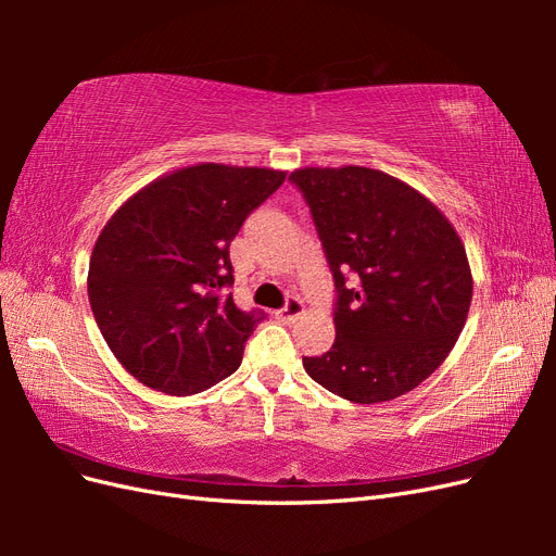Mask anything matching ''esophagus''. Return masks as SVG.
<instances>
[{
    "label": "esophagus",
    "instance_id": "obj_1",
    "mask_svg": "<svg viewBox=\"0 0 556 556\" xmlns=\"http://www.w3.org/2000/svg\"><path fill=\"white\" fill-rule=\"evenodd\" d=\"M299 315H304V301L296 296H290L288 301H285V306L276 311V317L280 319V323H292V319H296Z\"/></svg>",
    "mask_w": 556,
    "mask_h": 556
}]
</instances>
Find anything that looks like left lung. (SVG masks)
Returning a JSON list of instances; mask_svg holds the SVG:
<instances>
[{
  "label": "left lung",
  "instance_id": "8db88e82",
  "mask_svg": "<svg viewBox=\"0 0 556 556\" xmlns=\"http://www.w3.org/2000/svg\"><path fill=\"white\" fill-rule=\"evenodd\" d=\"M336 288V341L306 374L355 403L406 394L447 357L473 278L457 231L410 185L366 166L299 169Z\"/></svg>",
  "mask_w": 556,
  "mask_h": 556
}]
</instances>
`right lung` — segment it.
I'll use <instances>...</instances> for the list:
<instances>
[{"label":"right lung","instance_id":"obj_1","mask_svg":"<svg viewBox=\"0 0 556 556\" xmlns=\"http://www.w3.org/2000/svg\"><path fill=\"white\" fill-rule=\"evenodd\" d=\"M282 180L257 166L199 164L146 185L115 211L92 250L88 296L134 378L185 396L241 366L266 313L233 304L229 245Z\"/></svg>","mask_w":556,"mask_h":556}]
</instances>
